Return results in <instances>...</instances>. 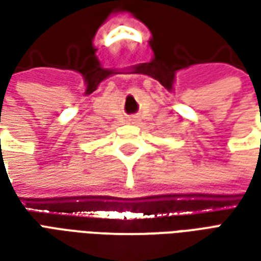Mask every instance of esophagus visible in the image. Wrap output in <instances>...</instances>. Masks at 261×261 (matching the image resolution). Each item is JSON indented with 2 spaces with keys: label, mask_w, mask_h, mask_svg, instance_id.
Masks as SVG:
<instances>
[{
  "label": "esophagus",
  "mask_w": 261,
  "mask_h": 261,
  "mask_svg": "<svg viewBox=\"0 0 261 261\" xmlns=\"http://www.w3.org/2000/svg\"><path fill=\"white\" fill-rule=\"evenodd\" d=\"M128 123L137 124V123H140V117L138 116H131V117H128Z\"/></svg>",
  "instance_id": "esophagus-1"
}]
</instances>
